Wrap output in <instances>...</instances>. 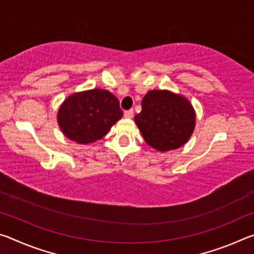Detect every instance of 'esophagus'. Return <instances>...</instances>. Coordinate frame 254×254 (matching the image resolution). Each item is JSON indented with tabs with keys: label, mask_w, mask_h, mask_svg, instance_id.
<instances>
[{
	"label": "esophagus",
	"mask_w": 254,
	"mask_h": 254,
	"mask_svg": "<svg viewBox=\"0 0 254 254\" xmlns=\"http://www.w3.org/2000/svg\"><path fill=\"white\" fill-rule=\"evenodd\" d=\"M124 118L126 119H132L133 118V110H128L124 112Z\"/></svg>",
	"instance_id": "obj_1"
}]
</instances>
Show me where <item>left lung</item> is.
Listing matches in <instances>:
<instances>
[{
  "instance_id": "8db88e82",
  "label": "left lung",
  "mask_w": 254,
  "mask_h": 254,
  "mask_svg": "<svg viewBox=\"0 0 254 254\" xmlns=\"http://www.w3.org/2000/svg\"><path fill=\"white\" fill-rule=\"evenodd\" d=\"M142 111L134 117L143 139L160 152L178 149L190 139L196 126L191 103L168 89H152L143 97Z\"/></svg>"
}]
</instances>
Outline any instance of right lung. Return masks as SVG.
I'll return each instance as SVG.
<instances>
[{
	"instance_id": "right-lung-1",
	"label": "right lung",
	"mask_w": 254,
	"mask_h": 254,
	"mask_svg": "<svg viewBox=\"0 0 254 254\" xmlns=\"http://www.w3.org/2000/svg\"><path fill=\"white\" fill-rule=\"evenodd\" d=\"M123 117L120 103L102 88L74 93L60 105L57 122L64 135L79 144H89L104 137Z\"/></svg>"
}]
</instances>
